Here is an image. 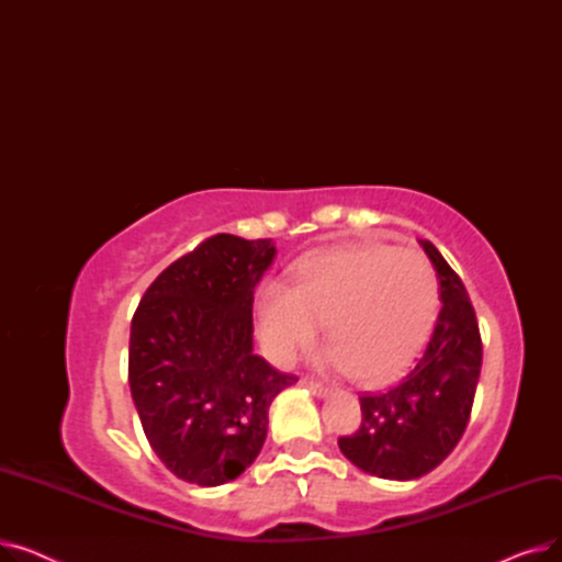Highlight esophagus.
<instances>
[{
    "label": "esophagus",
    "instance_id": "esophagus-1",
    "mask_svg": "<svg viewBox=\"0 0 562 562\" xmlns=\"http://www.w3.org/2000/svg\"><path fill=\"white\" fill-rule=\"evenodd\" d=\"M303 385H305L314 396H326V394H328V387H323L321 382H314V380H307V378H305Z\"/></svg>",
    "mask_w": 562,
    "mask_h": 562
}]
</instances>
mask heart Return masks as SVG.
<instances>
[{"label": "heart", "instance_id": "1", "mask_svg": "<svg viewBox=\"0 0 562 562\" xmlns=\"http://www.w3.org/2000/svg\"><path fill=\"white\" fill-rule=\"evenodd\" d=\"M439 307L430 263L409 250L360 246L307 259L291 289L266 284L257 299V330L282 367L310 350L326 323V360L358 382L398 375L426 344Z\"/></svg>", "mask_w": 562, "mask_h": 562}]
</instances>
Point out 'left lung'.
I'll return each instance as SVG.
<instances>
[{
    "label": "left lung",
    "mask_w": 562,
    "mask_h": 562,
    "mask_svg": "<svg viewBox=\"0 0 562 562\" xmlns=\"http://www.w3.org/2000/svg\"><path fill=\"white\" fill-rule=\"evenodd\" d=\"M422 248L439 280L435 330L396 387L360 396V428L339 437V449L352 464L387 481L419 479L456 449L483 364L479 321L462 280L430 241H422Z\"/></svg>",
    "instance_id": "left-lung-1"
}]
</instances>
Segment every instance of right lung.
<instances>
[{
  "instance_id": "right-lung-1",
  "label": "right lung",
  "mask_w": 562,
  "mask_h": 562,
  "mask_svg": "<svg viewBox=\"0 0 562 562\" xmlns=\"http://www.w3.org/2000/svg\"><path fill=\"white\" fill-rule=\"evenodd\" d=\"M271 239L216 234L147 286L130 335V390L177 479L216 487L259 456L273 398L299 382L252 352L255 286Z\"/></svg>"
}]
</instances>
